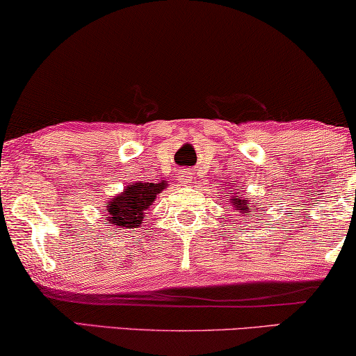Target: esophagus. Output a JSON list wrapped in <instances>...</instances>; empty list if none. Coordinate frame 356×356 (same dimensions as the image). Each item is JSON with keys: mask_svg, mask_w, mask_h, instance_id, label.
I'll list each match as a JSON object with an SVG mask.
<instances>
[{"mask_svg": "<svg viewBox=\"0 0 356 356\" xmlns=\"http://www.w3.org/2000/svg\"><path fill=\"white\" fill-rule=\"evenodd\" d=\"M191 173L188 172V170H183V172H178V179L179 181H184V183H189L191 181Z\"/></svg>", "mask_w": 356, "mask_h": 356, "instance_id": "obj_1", "label": "esophagus"}]
</instances>
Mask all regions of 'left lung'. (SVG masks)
Returning a JSON list of instances; mask_svg holds the SVG:
<instances>
[{
  "instance_id": "left-lung-1",
  "label": "left lung",
  "mask_w": 356,
  "mask_h": 356,
  "mask_svg": "<svg viewBox=\"0 0 356 356\" xmlns=\"http://www.w3.org/2000/svg\"><path fill=\"white\" fill-rule=\"evenodd\" d=\"M235 189H232V199H230V204L233 207H235L236 212H240V216H245V217H252V211H256V207H251L248 206V197H240L238 196V193H233ZM230 194V193H228Z\"/></svg>"
}]
</instances>
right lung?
I'll return each instance as SVG.
<instances>
[{
	"label": "right lung",
	"instance_id": "1",
	"mask_svg": "<svg viewBox=\"0 0 356 356\" xmlns=\"http://www.w3.org/2000/svg\"><path fill=\"white\" fill-rule=\"evenodd\" d=\"M167 183H134L128 184L123 193L115 196L105 204L106 220L120 230L124 228H138L143 223L144 213L152 206L159 193H162Z\"/></svg>",
	"mask_w": 356,
	"mask_h": 356
}]
</instances>
